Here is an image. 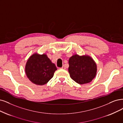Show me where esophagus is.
<instances>
[{
	"mask_svg": "<svg viewBox=\"0 0 123 123\" xmlns=\"http://www.w3.org/2000/svg\"><path fill=\"white\" fill-rule=\"evenodd\" d=\"M61 69H65L66 68H65V67L64 65H63V66L61 68Z\"/></svg>",
	"mask_w": 123,
	"mask_h": 123,
	"instance_id": "34e87169",
	"label": "esophagus"
}]
</instances>
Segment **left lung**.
Masks as SVG:
<instances>
[{"label":"left lung","instance_id":"left-lung-1","mask_svg":"<svg viewBox=\"0 0 123 123\" xmlns=\"http://www.w3.org/2000/svg\"><path fill=\"white\" fill-rule=\"evenodd\" d=\"M68 63L70 78L79 84L91 82L96 75L97 65L90 56L75 54L69 58Z\"/></svg>","mask_w":123,"mask_h":123}]
</instances>
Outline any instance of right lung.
I'll return each instance as SVG.
<instances>
[{"label": "right lung", "mask_w": 123, "mask_h": 123, "mask_svg": "<svg viewBox=\"0 0 123 123\" xmlns=\"http://www.w3.org/2000/svg\"><path fill=\"white\" fill-rule=\"evenodd\" d=\"M57 69L46 54L34 53L27 60L25 72L27 78L34 84H46L54 76Z\"/></svg>", "instance_id": "right-lung-1"}]
</instances>
